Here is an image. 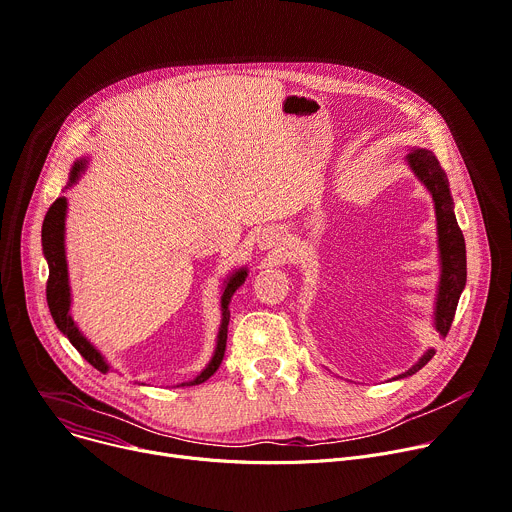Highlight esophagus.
Returning a JSON list of instances; mask_svg holds the SVG:
<instances>
[{
  "label": "esophagus",
  "instance_id": "1",
  "mask_svg": "<svg viewBox=\"0 0 512 512\" xmlns=\"http://www.w3.org/2000/svg\"><path fill=\"white\" fill-rule=\"evenodd\" d=\"M258 248L260 250H274V252H281L283 248H285V240H283V235L277 231V229H264L262 233H260V238H258Z\"/></svg>",
  "mask_w": 512,
  "mask_h": 512
}]
</instances>
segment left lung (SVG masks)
<instances>
[{"label":"left lung","mask_w":512,"mask_h":512,"mask_svg":"<svg viewBox=\"0 0 512 512\" xmlns=\"http://www.w3.org/2000/svg\"><path fill=\"white\" fill-rule=\"evenodd\" d=\"M406 164L414 172V176L420 180V184L430 192L432 203H435L437 248H439V264H441V277H439L437 301H435V330L441 336H447L453 324V316H455L461 291L465 289V279H467L465 240L455 219L447 174L443 172L435 153L422 147H412L410 153L406 155ZM432 357H435V348H428L406 373L393 379H404L414 375Z\"/></svg>","instance_id":"obj_1"}]
</instances>
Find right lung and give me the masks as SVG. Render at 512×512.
<instances>
[{
  "label": "right lung",
  "mask_w": 512,
  "mask_h": 512,
  "mask_svg": "<svg viewBox=\"0 0 512 512\" xmlns=\"http://www.w3.org/2000/svg\"><path fill=\"white\" fill-rule=\"evenodd\" d=\"M88 160L86 157H80V160L73 162L69 170V182L65 188L73 186L80 176L86 172ZM65 217H67V199L65 196H59V199L51 205V209L45 215L43 221V254L49 264V281H47V303L51 309V316L57 324V328L63 332L65 338L75 346V350L98 371L108 373L110 365L102 357V352L84 336V332L77 328L71 316V287H69V270H67V256H65ZM248 277V268H238L233 270L229 277L223 281V293H221V324L217 332V344L211 361L207 367L196 375L190 381L180 383L184 385H199L205 383L221 365L223 355H225V344H227V326H229V303L233 293L238 291Z\"/></svg>",
  "instance_id": "obj_1"
}]
</instances>
